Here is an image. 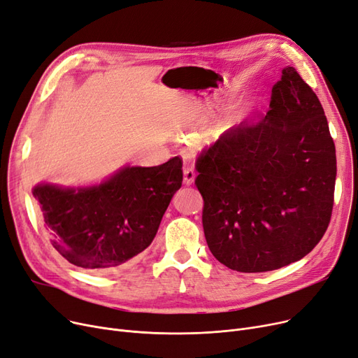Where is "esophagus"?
Listing matches in <instances>:
<instances>
[{
	"instance_id": "obj_1",
	"label": "esophagus",
	"mask_w": 358,
	"mask_h": 358,
	"mask_svg": "<svg viewBox=\"0 0 358 358\" xmlns=\"http://www.w3.org/2000/svg\"><path fill=\"white\" fill-rule=\"evenodd\" d=\"M196 178V173L192 165H184V184L190 185L194 182Z\"/></svg>"
}]
</instances>
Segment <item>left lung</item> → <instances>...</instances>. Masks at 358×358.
Instances as JSON below:
<instances>
[{
	"instance_id": "8db88e82",
	"label": "left lung",
	"mask_w": 358,
	"mask_h": 358,
	"mask_svg": "<svg viewBox=\"0 0 358 358\" xmlns=\"http://www.w3.org/2000/svg\"><path fill=\"white\" fill-rule=\"evenodd\" d=\"M209 250L255 273L303 259L331 222L335 143L322 103L294 67L282 70L266 115L225 131L196 159Z\"/></svg>"
}]
</instances>
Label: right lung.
<instances>
[{
  "mask_svg": "<svg viewBox=\"0 0 358 358\" xmlns=\"http://www.w3.org/2000/svg\"><path fill=\"white\" fill-rule=\"evenodd\" d=\"M181 182L182 159L174 157L158 166H126L93 187L38 184L32 193L55 250L74 266L108 272L150 245Z\"/></svg>",
  "mask_w": 358,
  "mask_h": 358,
  "instance_id": "obj_1",
  "label": "right lung"
}]
</instances>
